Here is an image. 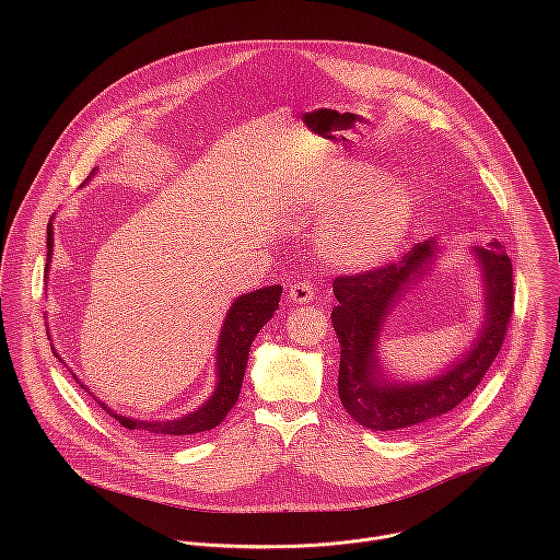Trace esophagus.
<instances>
[{"label":"esophagus","mask_w":560,"mask_h":560,"mask_svg":"<svg viewBox=\"0 0 560 560\" xmlns=\"http://www.w3.org/2000/svg\"><path fill=\"white\" fill-rule=\"evenodd\" d=\"M289 300H291L293 304H308V302H313V300H315V289H313V284H311L308 280H302V282L291 284V289H289Z\"/></svg>","instance_id":"1"}]
</instances>
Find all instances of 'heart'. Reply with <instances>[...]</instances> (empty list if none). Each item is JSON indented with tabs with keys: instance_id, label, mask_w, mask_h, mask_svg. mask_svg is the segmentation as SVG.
Here are the masks:
<instances>
[{
	"instance_id": "obj_1",
	"label": "heart",
	"mask_w": 560,
	"mask_h": 560,
	"mask_svg": "<svg viewBox=\"0 0 560 560\" xmlns=\"http://www.w3.org/2000/svg\"><path fill=\"white\" fill-rule=\"evenodd\" d=\"M306 202L334 213L320 249L340 269H371L397 254L413 218V194L375 165H353L306 191Z\"/></svg>"
}]
</instances>
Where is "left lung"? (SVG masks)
<instances>
[{
    "label": "left lung",
    "mask_w": 560,
    "mask_h": 560,
    "mask_svg": "<svg viewBox=\"0 0 560 560\" xmlns=\"http://www.w3.org/2000/svg\"><path fill=\"white\" fill-rule=\"evenodd\" d=\"M438 241H420L384 267L338 276L331 325L340 342L338 397L349 416L375 431H399L453 411L479 386L493 364L513 315V265L498 241L477 247L485 278V325L472 349L446 373L420 384H393L380 375L377 336L400 293L429 271Z\"/></svg>",
    "instance_id": "obj_1"
}]
</instances>
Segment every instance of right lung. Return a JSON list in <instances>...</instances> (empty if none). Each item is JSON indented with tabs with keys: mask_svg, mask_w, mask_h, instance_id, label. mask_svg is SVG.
<instances>
[{
	"mask_svg": "<svg viewBox=\"0 0 560 560\" xmlns=\"http://www.w3.org/2000/svg\"><path fill=\"white\" fill-rule=\"evenodd\" d=\"M51 247H54V226L49 222V226H47V267L51 262V252H54ZM280 295H282V287L273 284V287H265V289L245 293L235 300V304L229 311V317L222 325V334L218 340L215 393L196 411H191L183 418H176V420H133V418L114 413L101 400H98V405L105 407V411H109V416H114L125 429L144 433V435H153V438L194 435V433L209 431V429L218 427L240 399L249 345L256 338L258 329L278 311ZM83 390H88V388L83 386Z\"/></svg>",
	"mask_w": 560,
	"mask_h": 560,
	"instance_id": "obj_1",
	"label": "right lung"
}]
</instances>
